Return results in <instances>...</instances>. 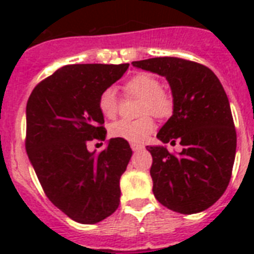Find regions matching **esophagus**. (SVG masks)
Wrapping results in <instances>:
<instances>
[{"label":"esophagus","mask_w":254,"mask_h":254,"mask_svg":"<svg viewBox=\"0 0 254 254\" xmlns=\"http://www.w3.org/2000/svg\"><path fill=\"white\" fill-rule=\"evenodd\" d=\"M130 147H131V150H133V151H139V150H142V149H143V145H141V143L131 142Z\"/></svg>","instance_id":"1"}]
</instances>
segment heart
Wrapping results in <instances>:
<instances>
[{
  "mask_svg": "<svg viewBox=\"0 0 254 254\" xmlns=\"http://www.w3.org/2000/svg\"><path fill=\"white\" fill-rule=\"evenodd\" d=\"M124 91L127 95L141 97L138 119H121L109 127V134L116 138H124L130 142H141L154 131L155 121L151 115L165 119L173 115L174 97L169 91L161 87L158 77L149 72H139L131 76L124 84ZM103 116L112 119L117 115L120 100L113 88H105L97 101Z\"/></svg>",
  "mask_w": 254,
  "mask_h": 254,
  "instance_id": "b5f03b06",
  "label": "heart"
}]
</instances>
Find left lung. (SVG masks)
<instances>
[{
    "mask_svg": "<svg viewBox=\"0 0 254 254\" xmlns=\"http://www.w3.org/2000/svg\"><path fill=\"white\" fill-rule=\"evenodd\" d=\"M134 67L162 75L174 97V113L157 134L183 150L146 146L157 200L175 212H200L220 199L231 181L236 129L220 80L205 65L182 58H151Z\"/></svg>",
    "mask_w": 254,
    "mask_h": 254,
    "instance_id": "obj_1",
    "label": "left lung"
}]
</instances>
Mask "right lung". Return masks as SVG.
<instances>
[{
  "label": "right lung",
  "instance_id": "right-lung-1",
  "mask_svg": "<svg viewBox=\"0 0 254 254\" xmlns=\"http://www.w3.org/2000/svg\"><path fill=\"white\" fill-rule=\"evenodd\" d=\"M129 64H69L39 81L26 105L25 146L46 196L81 224H95L119 208L120 178L131 149L112 138L100 153L87 143L104 141L100 93Z\"/></svg>",
  "mask_w": 254,
  "mask_h": 254
}]
</instances>
